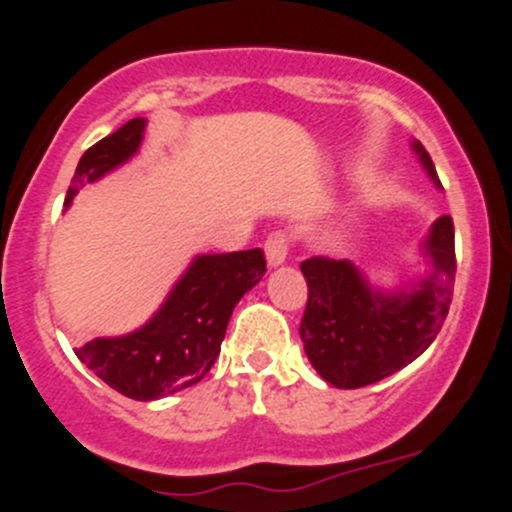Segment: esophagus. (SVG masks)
<instances>
[{"mask_svg":"<svg viewBox=\"0 0 512 512\" xmlns=\"http://www.w3.org/2000/svg\"><path fill=\"white\" fill-rule=\"evenodd\" d=\"M289 248H291L289 233L284 231L269 233L267 240H264V252H267L269 267H279V264H284L286 255H289Z\"/></svg>","mask_w":512,"mask_h":512,"instance_id":"esophagus-1","label":"esophagus"}]
</instances>
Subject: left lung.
I'll return each instance as SVG.
<instances>
[{
	"mask_svg": "<svg viewBox=\"0 0 512 512\" xmlns=\"http://www.w3.org/2000/svg\"><path fill=\"white\" fill-rule=\"evenodd\" d=\"M414 151L440 185L436 166L421 142ZM424 252L431 274L411 291H373L349 260L310 257L301 262L308 303L301 339L308 361L322 380L339 390H356L397 373L419 358L438 337L455 286V226L440 216L428 233Z\"/></svg>",
	"mask_w": 512,
	"mask_h": 512,
	"instance_id": "8db88e82",
	"label": "left lung"
}]
</instances>
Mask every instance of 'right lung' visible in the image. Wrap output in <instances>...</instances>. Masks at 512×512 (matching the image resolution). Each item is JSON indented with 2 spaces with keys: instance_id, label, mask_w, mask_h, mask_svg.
<instances>
[{
  "instance_id": "1",
  "label": "right lung",
  "mask_w": 512,
  "mask_h": 512,
  "mask_svg": "<svg viewBox=\"0 0 512 512\" xmlns=\"http://www.w3.org/2000/svg\"><path fill=\"white\" fill-rule=\"evenodd\" d=\"M144 125L146 120L134 117L93 144L76 166L64 204L72 202L86 182L103 178L137 154ZM264 272L267 260L260 248L199 255L142 330L91 339L76 349V356L103 383L139 402L197 385L219 356L233 308Z\"/></svg>"
}]
</instances>
